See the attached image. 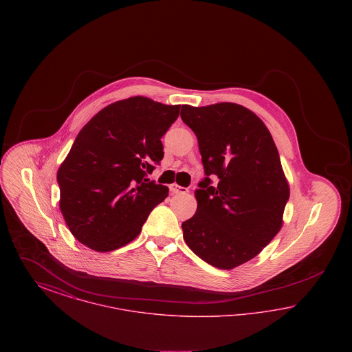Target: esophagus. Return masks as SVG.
Segmentation results:
<instances>
[{
    "instance_id": "1",
    "label": "esophagus",
    "mask_w": 352,
    "mask_h": 352,
    "mask_svg": "<svg viewBox=\"0 0 352 352\" xmlns=\"http://www.w3.org/2000/svg\"><path fill=\"white\" fill-rule=\"evenodd\" d=\"M170 191H171L173 194H186V192H188V188L184 187V186L174 184L170 186Z\"/></svg>"
}]
</instances>
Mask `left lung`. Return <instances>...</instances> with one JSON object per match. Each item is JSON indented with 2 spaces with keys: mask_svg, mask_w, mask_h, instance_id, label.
<instances>
[{
  "mask_svg": "<svg viewBox=\"0 0 352 352\" xmlns=\"http://www.w3.org/2000/svg\"><path fill=\"white\" fill-rule=\"evenodd\" d=\"M181 118L198 138L206 174L197 212L182 223L184 241L210 265L236 268L283 227L289 184L280 154L265 124L243 105H182Z\"/></svg>",
  "mask_w": 352,
  "mask_h": 352,
  "instance_id": "left-lung-1",
  "label": "left lung"
}]
</instances>
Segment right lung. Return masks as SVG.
I'll list each match as a JSON object with an SVG mask.
<instances>
[{
  "mask_svg": "<svg viewBox=\"0 0 352 352\" xmlns=\"http://www.w3.org/2000/svg\"><path fill=\"white\" fill-rule=\"evenodd\" d=\"M181 105L144 96L116 101L91 118L56 174L71 234L98 252L134 240L168 188L148 179L164 158L162 135Z\"/></svg>",
  "mask_w": 352,
  "mask_h": 352,
  "instance_id": "add662e5",
  "label": "right lung"
}]
</instances>
